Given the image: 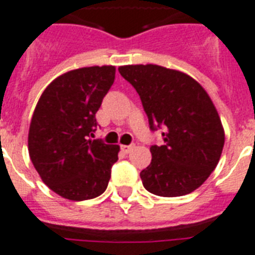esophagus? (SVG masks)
<instances>
[{"instance_id":"34e87169","label":"esophagus","mask_w":255,"mask_h":255,"mask_svg":"<svg viewBox=\"0 0 255 255\" xmlns=\"http://www.w3.org/2000/svg\"><path fill=\"white\" fill-rule=\"evenodd\" d=\"M134 147H135V144H134V143H131V144H129V146L124 144V146H121V150H123L125 153H129L130 151H132V148H134Z\"/></svg>"}]
</instances>
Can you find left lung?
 Returning a JSON list of instances; mask_svg holds the SVG:
<instances>
[{
	"mask_svg": "<svg viewBox=\"0 0 255 255\" xmlns=\"http://www.w3.org/2000/svg\"><path fill=\"white\" fill-rule=\"evenodd\" d=\"M120 74L135 88L151 131L164 130L152 144V160L140 172L147 191L180 197L199 188L216 168L224 130L216 108L198 82L157 65H129Z\"/></svg>",
	"mask_w": 255,
	"mask_h": 255,
	"instance_id": "1",
	"label": "left lung"
}]
</instances>
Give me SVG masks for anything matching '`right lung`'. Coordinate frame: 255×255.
<instances>
[{
    "label": "right lung",
    "mask_w": 255,
    "mask_h": 255,
    "mask_svg": "<svg viewBox=\"0 0 255 255\" xmlns=\"http://www.w3.org/2000/svg\"><path fill=\"white\" fill-rule=\"evenodd\" d=\"M115 77V66L71 70L54 79L37 102L29 125V157L44 184L64 198H96L108 186L120 147L90 136Z\"/></svg>",
    "instance_id": "1"
}]
</instances>
